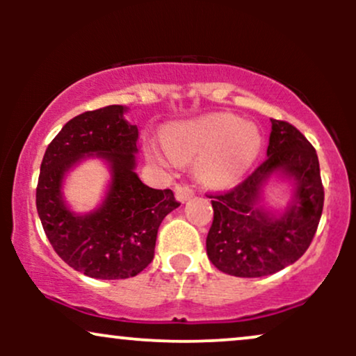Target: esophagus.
<instances>
[{"label":"esophagus","mask_w":356,"mask_h":356,"mask_svg":"<svg viewBox=\"0 0 356 356\" xmlns=\"http://www.w3.org/2000/svg\"><path fill=\"white\" fill-rule=\"evenodd\" d=\"M192 195H194V191L189 186H186V184H177L175 186V197H177V201L186 202L189 201Z\"/></svg>","instance_id":"34e87169"}]
</instances>
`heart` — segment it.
I'll use <instances>...</instances> for the list:
<instances>
[{"label":"heart","mask_w":356,"mask_h":356,"mask_svg":"<svg viewBox=\"0 0 356 356\" xmlns=\"http://www.w3.org/2000/svg\"><path fill=\"white\" fill-rule=\"evenodd\" d=\"M165 145L149 140V159L164 165L177 161H197V174L211 186H229L243 177L257 157L261 136L254 125L229 113H212L170 125Z\"/></svg>","instance_id":"obj_1"}]
</instances>
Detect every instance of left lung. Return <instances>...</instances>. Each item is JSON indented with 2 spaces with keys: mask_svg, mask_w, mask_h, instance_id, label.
I'll return each mask as SVG.
<instances>
[{
  "mask_svg": "<svg viewBox=\"0 0 356 356\" xmlns=\"http://www.w3.org/2000/svg\"><path fill=\"white\" fill-rule=\"evenodd\" d=\"M268 157L234 189L211 194L214 220L207 256L219 271L238 277L273 275L305 254L320 224L325 191L316 150L296 127L271 118ZM277 173L296 184L284 213L264 210L262 187Z\"/></svg>",
  "mask_w": 356,
  "mask_h": 356,
  "instance_id": "8db88e82",
  "label": "left lung"
}]
</instances>
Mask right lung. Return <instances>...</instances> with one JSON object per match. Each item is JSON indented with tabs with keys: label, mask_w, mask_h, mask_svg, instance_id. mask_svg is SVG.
I'll return each instance as SVG.
<instances>
[{
	"label": "right lung",
	"mask_w": 356,
	"mask_h": 356,
	"mask_svg": "<svg viewBox=\"0 0 356 356\" xmlns=\"http://www.w3.org/2000/svg\"><path fill=\"white\" fill-rule=\"evenodd\" d=\"M125 107L83 112L63 125L48 145L40 167L36 209L48 241L61 259L97 280L137 276L152 263L161 222L181 204L170 189H152L136 172L137 125ZM97 154L109 162L111 186L93 213L67 209L60 186L81 158Z\"/></svg>",
	"instance_id": "right-lung-1"
}]
</instances>
